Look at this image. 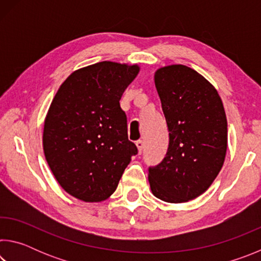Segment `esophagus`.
Masks as SVG:
<instances>
[{
  "instance_id": "1",
  "label": "esophagus",
  "mask_w": 261,
  "mask_h": 261,
  "mask_svg": "<svg viewBox=\"0 0 261 261\" xmlns=\"http://www.w3.org/2000/svg\"><path fill=\"white\" fill-rule=\"evenodd\" d=\"M136 145H137V147H138V152H139V154L143 152V148H144V141L141 140V139H139V140H137L136 141Z\"/></svg>"
}]
</instances>
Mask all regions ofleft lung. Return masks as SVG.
<instances>
[{
	"label": "left lung",
	"mask_w": 261,
	"mask_h": 261,
	"mask_svg": "<svg viewBox=\"0 0 261 261\" xmlns=\"http://www.w3.org/2000/svg\"><path fill=\"white\" fill-rule=\"evenodd\" d=\"M169 131L166 156L148 167L154 196L167 202L194 199L211 187L227 152V118L215 88L193 69L176 64L154 76Z\"/></svg>",
	"instance_id": "1"
}]
</instances>
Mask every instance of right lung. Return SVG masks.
Returning <instances> with one entry per match:
<instances>
[{
  "label": "right lung",
  "instance_id": "add662e5",
  "mask_svg": "<svg viewBox=\"0 0 261 261\" xmlns=\"http://www.w3.org/2000/svg\"><path fill=\"white\" fill-rule=\"evenodd\" d=\"M139 68L99 62L70 74L57 91L43 126V152L65 191L98 202L116 190L131 156L120 100Z\"/></svg>",
  "mask_w": 261,
  "mask_h": 261
}]
</instances>
